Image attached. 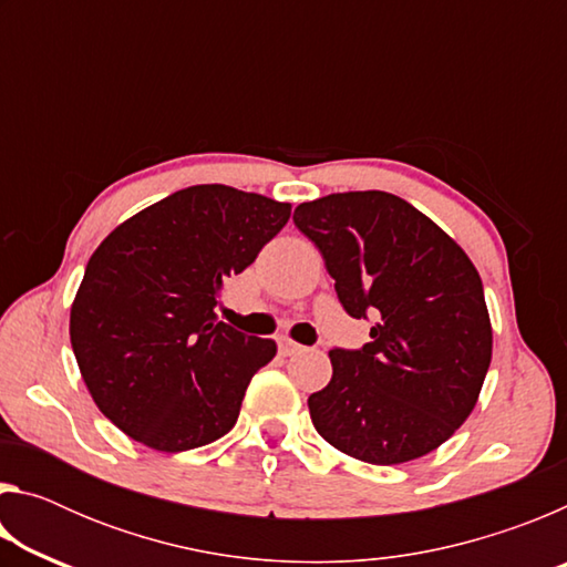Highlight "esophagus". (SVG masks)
Here are the masks:
<instances>
[{
    "label": "esophagus",
    "instance_id": "obj_1",
    "mask_svg": "<svg viewBox=\"0 0 567 567\" xmlns=\"http://www.w3.org/2000/svg\"><path fill=\"white\" fill-rule=\"evenodd\" d=\"M277 344H280V352L285 354H297V352H302V344H297V342H292V340H285V338H280L277 340Z\"/></svg>",
    "mask_w": 567,
    "mask_h": 567
}]
</instances>
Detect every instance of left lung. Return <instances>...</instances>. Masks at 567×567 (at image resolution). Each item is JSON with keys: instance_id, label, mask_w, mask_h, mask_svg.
I'll use <instances>...</instances> for the list:
<instances>
[{"instance_id": "8db88e82", "label": "left lung", "mask_w": 567, "mask_h": 567, "mask_svg": "<svg viewBox=\"0 0 567 567\" xmlns=\"http://www.w3.org/2000/svg\"><path fill=\"white\" fill-rule=\"evenodd\" d=\"M292 219L320 249L344 312L378 320L360 350H330L332 380L307 398L315 430L372 465L433 453L473 412L491 368L475 265L390 192H338Z\"/></svg>"}]
</instances>
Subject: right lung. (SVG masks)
Wrapping results in <instances>:
<instances>
[{
    "label": "right lung",
    "instance_id": "obj_1",
    "mask_svg": "<svg viewBox=\"0 0 567 567\" xmlns=\"http://www.w3.org/2000/svg\"><path fill=\"white\" fill-rule=\"evenodd\" d=\"M290 209L255 192L195 185L94 249L70 338L92 400L124 435L182 453L235 427L249 380L277 344L219 322L215 307Z\"/></svg>",
    "mask_w": 567,
    "mask_h": 567
}]
</instances>
